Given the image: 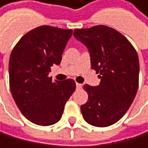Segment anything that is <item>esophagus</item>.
I'll use <instances>...</instances> for the list:
<instances>
[{"label":"esophagus","mask_w":148,"mask_h":148,"mask_svg":"<svg viewBox=\"0 0 148 148\" xmlns=\"http://www.w3.org/2000/svg\"><path fill=\"white\" fill-rule=\"evenodd\" d=\"M81 88H82V84L76 83V89H81Z\"/></svg>","instance_id":"esophagus-1"}]
</instances>
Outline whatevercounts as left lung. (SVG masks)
Masks as SVG:
<instances>
[{
  "label": "left lung",
  "instance_id": "8db88e82",
  "mask_svg": "<svg viewBox=\"0 0 148 148\" xmlns=\"http://www.w3.org/2000/svg\"><path fill=\"white\" fill-rule=\"evenodd\" d=\"M73 36L87 46L92 69L101 79L96 87L83 86L89 95L80 108L83 118L94 127L111 126L124 116L137 93V52L125 36L106 25L75 29Z\"/></svg>",
  "mask_w": 148,
  "mask_h": 148
}]
</instances>
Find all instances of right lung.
<instances>
[{
    "mask_svg": "<svg viewBox=\"0 0 148 148\" xmlns=\"http://www.w3.org/2000/svg\"><path fill=\"white\" fill-rule=\"evenodd\" d=\"M72 29L42 25L29 31L15 45L9 58L12 96L25 118L38 126L60 120L67 101L75 90L73 79L52 81L53 65H59Z\"/></svg>",
    "mask_w": 148,
    "mask_h": 148,
    "instance_id": "right-lung-1",
    "label": "right lung"
}]
</instances>
